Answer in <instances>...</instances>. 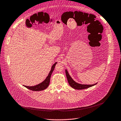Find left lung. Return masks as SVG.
Instances as JSON below:
<instances>
[{
  "mask_svg": "<svg viewBox=\"0 0 121 121\" xmlns=\"http://www.w3.org/2000/svg\"><path fill=\"white\" fill-rule=\"evenodd\" d=\"M65 73H66V75L68 82L69 83V84L72 88L75 89H76V90L85 89H87L91 87H92L97 84V83H95V84H92V85H85V84H79V83H78L77 82H75L72 78L69 75V74L68 71H67V70H65Z\"/></svg>",
  "mask_w": 121,
  "mask_h": 121,
  "instance_id": "obj_1",
  "label": "left lung"
}]
</instances>
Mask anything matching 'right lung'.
Segmentation results:
<instances>
[{
  "label": "right lung",
  "instance_id": "right-lung-1",
  "mask_svg": "<svg viewBox=\"0 0 121 121\" xmlns=\"http://www.w3.org/2000/svg\"><path fill=\"white\" fill-rule=\"evenodd\" d=\"M57 63V62H55L53 65L51 67V70L48 74V76L46 77L45 79L43 81L42 83H40V84H39L38 85H36L33 86H25V85H23V86L24 87H25L27 89L33 91H40L45 90V89L47 88L49 85L51 74L55 68L56 64Z\"/></svg>",
  "mask_w": 121,
  "mask_h": 121
}]
</instances>
